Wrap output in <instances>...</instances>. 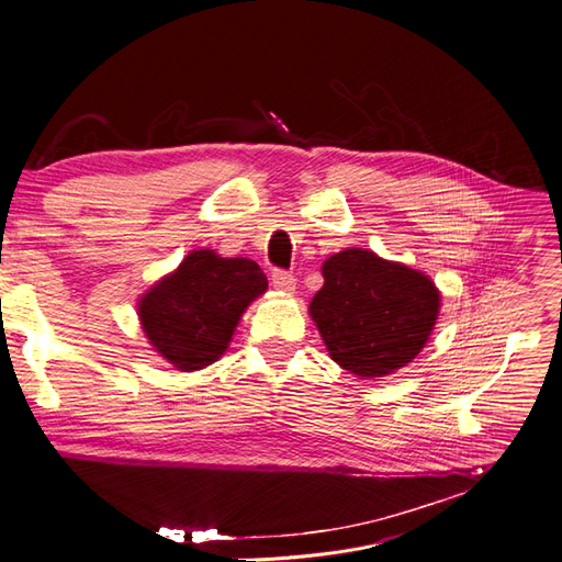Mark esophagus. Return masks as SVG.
I'll list each match as a JSON object with an SVG mask.
<instances>
[{"label":"esophagus","instance_id":"esophagus-1","mask_svg":"<svg viewBox=\"0 0 562 562\" xmlns=\"http://www.w3.org/2000/svg\"><path fill=\"white\" fill-rule=\"evenodd\" d=\"M295 283H297V279L291 274V271H283V269L271 271V285L279 288V291L293 293L295 291Z\"/></svg>","mask_w":562,"mask_h":562}]
</instances>
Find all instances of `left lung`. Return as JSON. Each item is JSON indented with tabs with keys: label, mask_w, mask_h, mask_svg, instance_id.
I'll list each match as a JSON object with an SVG mask.
<instances>
[{
	"label": "left lung",
	"mask_w": 562,
	"mask_h": 562,
	"mask_svg": "<svg viewBox=\"0 0 562 562\" xmlns=\"http://www.w3.org/2000/svg\"><path fill=\"white\" fill-rule=\"evenodd\" d=\"M310 314L333 361L359 378H382L427 345L440 307L429 277L349 248L323 265Z\"/></svg>",
	"instance_id": "obj_1"
}]
</instances>
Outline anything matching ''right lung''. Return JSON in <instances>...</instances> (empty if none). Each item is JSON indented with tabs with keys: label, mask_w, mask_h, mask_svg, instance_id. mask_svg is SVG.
Masks as SVG:
<instances>
[{
	"label": "right lung",
	"mask_w": 562,
	"mask_h": 562,
	"mask_svg": "<svg viewBox=\"0 0 562 562\" xmlns=\"http://www.w3.org/2000/svg\"><path fill=\"white\" fill-rule=\"evenodd\" d=\"M265 288L258 262L194 250L140 300L143 330L166 361L201 370L223 356L244 310Z\"/></svg>",
	"instance_id": "right-lung-1"
}]
</instances>
